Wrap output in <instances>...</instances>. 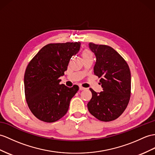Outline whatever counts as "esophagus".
Instances as JSON below:
<instances>
[{
    "label": "esophagus",
    "mask_w": 155,
    "mask_h": 155,
    "mask_svg": "<svg viewBox=\"0 0 155 155\" xmlns=\"http://www.w3.org/2000/svg\"><path fill=\"white\" fill-rule=\"evenodd\" d=\"M85 89V88H84V87H82V86H81V85L80 86V90H81H81H84Z\"/></svg>",
    "instance_id": "obj_1"
}]
</instances>
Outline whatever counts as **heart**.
<instances>
[{"mask_svg":"<svg viewBox=\"0 0 155 155\" xmlns=\"http://www.w3.org/2000/svg\"><path fill=\"white\" fill-rule=\"evenodd\" d=\"M81 56L83 59H86V58H92L93 57V55L92 53L89 50L87 49H85L82 51L81 52Z\"/></svg>","mask_w":155,"mask_h":155,"instance_id":"obj_1","label":"heart"}]
</instances>
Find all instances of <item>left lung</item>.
Instances as JSON below:
<instances>
[{
    "label": "left lung",
    "mask_w": 155,
    "mask_h": 155,
    "mask_svg": "<svg viewBox=\"0 0 155 155\" xmlns=\"http://www.w3.org/2000/svg\"><path fill=\"white\" fill-rule=\"evenodd\" d=\"M96 56L94 74L101 78L103 91L97 93L90 88L92 98L87 104L89 112L98 120L110 122L121 116L131 96L129 66L114 48L105 45L89 43Z\"/></svg>",
    "instance_id": "8db88e82"
}]
</instances>
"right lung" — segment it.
<instances>
[{"label": "right lung", "instance_id": "obj_1", "mask_svg": "<svg viewBox=\"0 0 155 155\" xmlns=\"http://www.w3.org/2000/svg\"><path fill=\"white\" fill-rule=\"evenodd\" d=\"M80 45V42L49 43L29 62L24 74L25 96L29 110L37 119L51 123L66 114L79 87L60 84L59 78L64 75Z\"/></svg>", "mask_w": 155, "mask_h": 155}]
</instances>
